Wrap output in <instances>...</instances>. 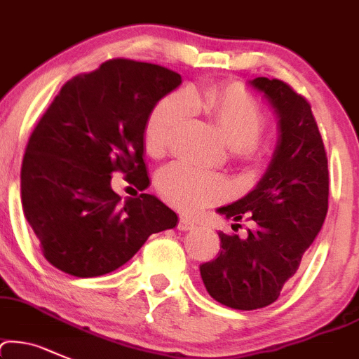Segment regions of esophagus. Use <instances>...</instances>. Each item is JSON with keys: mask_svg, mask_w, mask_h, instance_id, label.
I'll list each match as a JSON object with an SVG mask.
<instances>
[{"mask_svg": "<svg viewBox=\"0 0 359 359\" xmlns=\"http://www.w3.org/2000/svg\"><path fill=\"white\" fill-rule=\"evenodd\" d=\"M194 227H196V224L191 221V219H184V217L180 219V222H178L180 231H190V229H194Z\"/></svg>", "mask_w": 359, "mask_h": 359, "instance_id": "esophagus-1", "label": "esophagus"}]
</instances>
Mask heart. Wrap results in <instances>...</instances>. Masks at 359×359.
Here are the masks:
<instances>
[{
	"label": "heart",
	"instance_id": "1",
	"mask_svg": "<svg viewBox=\"0 0 359 359\" xmlns=\"http://www.w3.org/2000/svg\"><path fill=\"white\" fill-rule=\"evenodd\" d=\"M187 104L209 114L231 147L253 144L264 130V111L246 88L238 83L191 87L183 95L171 94L152 107L144 125V144L149 154L161 156L164 152ZM156 184L165 202L183 212H198L229 194L224 176L181 161L164 165L157 172Z\"/></svg>",
	"mask_w": 359,
	"mask_h": 359
}]
</instances>
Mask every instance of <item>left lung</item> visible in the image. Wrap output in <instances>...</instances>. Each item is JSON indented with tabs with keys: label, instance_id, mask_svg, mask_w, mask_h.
Returning a JSON list of instances; mask_svg holds the SVG:
<instances>
[{
	"label": "left lung",
	"instance_id": "1",
	"mask_svg": "<svg viewBox=\"0 0 359 359\" xmlns=\"http://www.w3.org/2000/svg\"><path fill=\"white\" fill-rule=\"evenodd\" d=\"M248 83L277 114L279 140L257 187L217 209L234 222H252L248 236L219 231L221 252L200 265L209 294L234 310H257L279 298L329 209L327 154L310 104L280 80L258 76Z\"/></svg>",
	"mask_w": 359,
	"mask_h": 359
}]
</instances>
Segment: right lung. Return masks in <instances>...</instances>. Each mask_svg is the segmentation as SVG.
Returning <instances> with one entry per match:
<instances>
[{
	"instance_id": "obj_1",
	"label": "right lung",
	"mask_w": 359,
	"mask_h": 359,
	"mask_svg": "<svg viewBox=\"0 0 359 359\" xmlns=\"http://www.w3.org/2000/svg\"><path fill=\"white\" fill-rule=\"evenodd\" d=\"M181 86V75L132 60H111L76 75L27 144L22 207L46 260L75 277H97L125 265L154 233L178 215L156 195L121 203L111 175L149 187L144 125L152 107Z\"/></svg>"
}]
</instances>
